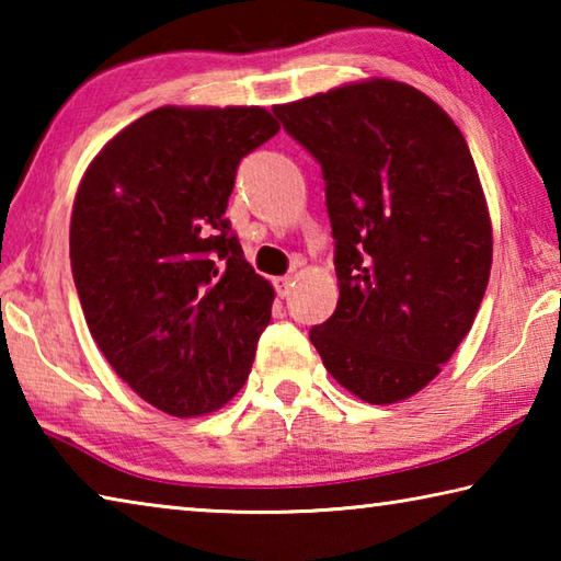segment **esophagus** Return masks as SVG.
<instances>
[{
  "label": "esophagus",
  "mask_w": 561,
  "mask_h": 561,
  "mask_svg": "<svg viewBox=\"0 0 561 561\" xmlns=\"http://www.w3.org/2000/svg\"><path fill=\"white\" fill-rule=\"evenodd\" d=\"M274 291H277V297H289L291 291V277H277L274 279Z\"/></svg>",
  "instance_id": "esophagus-1"
}]
</instances>
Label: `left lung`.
I'll return each instance as SVG.
<instances>
[{
  "mask_svg": "<svg viewBox=\"0 0 561 561\" xmlns=\"http://www.w3.org/2000/svg\"><path fill=\"white\" fill-rule=\"evenodd\" d=\"M327 185L336 311L309 331L360 401L421 391L485 297L492 227L460 128L408 83L371 79L274 106Z\"/></svg>",
  "mask_w": 561,
  "mask_h": 561,
  "instance_id": "1",
  "label": "left lung"
}]
</instances>
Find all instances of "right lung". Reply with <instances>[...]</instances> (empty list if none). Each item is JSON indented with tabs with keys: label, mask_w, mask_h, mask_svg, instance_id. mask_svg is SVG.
<instances>
[{
	"label": "right lung",
	"mask_w": 561,
	"mask_h": 561,
	"mask_svg": "<svg viewBox=\"0 0 561 561\" xmlns=\"http://www.w3.org/2000/svg\"><path fill=\"white\" fill-rule=\"evenodd\" d=\"M260 106H163L93 158L71 215V272L91 336L123 381L175 417L244 386L272 284L225 217L240 160L277 136Z\"/></svg>",
	"instance_id": "right-lung-1"
}]
</instances>
